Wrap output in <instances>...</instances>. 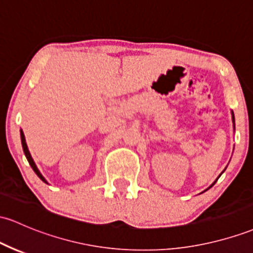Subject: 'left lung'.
I'll use <instances>...</instances> for the list:
<instances>
[{
    "label": "left lung",
    "instance_id": "left-lung-1",
    "mask_svg": "<svg viewBox=\"0 0 253 253\" xmlns=\"http://www.w3.org/2000/svg\"><path fill=\"white\" fill-rule=\"evenodd\" d=\"M232 121H233V125H234V129H235V124H234V122H235V120H234V113H233V112H232ZM224 170H226V168H224V169H223V171H224ZM223 171H222V173H223ZM222 173L220 174V175H218V177H220V176L222 175ZM218 177H217V179H218ZM217 179H216V180H215V181H213V182H212V184H211V185H210V186H209V187H208V188H207V190H205V191H208V190H209V188H210V187H212V186H213V185H215V182H216V181H217ZM205 191H203V192H205Z\"/></svg>",
    "mask_w": 253,
    "mask_h": 253
}]
</instances>
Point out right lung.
<instances>
[{
    "instance_id": "add662e5",
    "label": "right lung",
    "mask_w": 253,
    "mask_h": 253,
    "mask_svg": "<svg viewBox=\"0 0 253 253\" xmlns=\"http://www.w3.org/2000/svg\"><path fill=\"white\" fill-rule=\"evenodd\" d=\"M20 137H21V145H23V150H24V154L25 156H26L27 161H29L30 166H31V168L33 169V171H35L36 174H37V176L40 177V179L42 180L43 182H45V184H48V181L45 180V177H44L43 175H42V173L40 171V169L37 168V166H36L35 161H33V158L31 156V154H30L29 151V148H27V144H26V139H25V135H24V132L21 131L20 129Z\"/></svg>"
}]
</instances>
